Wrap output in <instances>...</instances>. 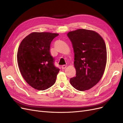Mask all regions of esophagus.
<instances>
[{
  "mask_svg": "<svg viewBox=\"0 0 123 123\" xmlns=\"http://www.w3.org/2000/svg\"><path fill=\"white\" fill-rule=\"evenodd\" d=\"M66 67H67V66H66V65H62V69H66Z\"/></svg>",
  "mask_w": 123,
  "mask_h": 123,
  "instance_id": "esophagus-1",
  "label": "esophagus"
}]
</instances>
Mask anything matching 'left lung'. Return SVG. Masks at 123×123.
Returning <instances> with one entry per match:
<instances>
[{"instance_id":"left-lung-1","label":"left lung","mask_w":123,"mask_h":123,"mask_svg":"<svg viewBox=\"0 0 123 123\" xmlns=\"http://www.w3.org/2000/svg\"><path fill=\"white\" fill-rule=\"evenodd\" d=\"M72 43L76 76L70 80L77 90L90 89L101 79L107 62V50L104 39L98 33L86 29L69 32Z\"/></svg>"}]
</instances>
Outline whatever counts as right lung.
<instances>
[{"mask_svg": "<svg viewBox=\"0 0 123 123\" xmlns=\"http://www.w3.org/2000/svg\"><path fill=\"white\" fill-rule=\"evenodd\" d=\"M58 35L49 32H33L22 40L17 52V62L22 76L37 90H44L55 83L59 69L54 66L50 49Z\"/></svg>", "mask_w": 123, "mask_h": 123, "instance_id": "1", "label": "right lung"}]
</instances>
